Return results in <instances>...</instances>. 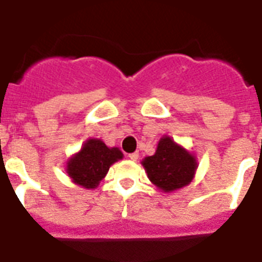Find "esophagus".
I'll return each instance as SVG.
<instances>
[{"mask_svg":"<svg viewBox=\"0 0 262 262\" xmlns=\"http://www.w3.org/2000/svg\"><path fill=\"white\" fill-rule=\"evenodd\" d=\"M127 158L135 162V160L139 159V154H137V152H133V154H129V155H127Z\"/></svg>","mask_w":262,"mask_h":262,"instance_id":"1","label":"esophagus"}]
</instances>
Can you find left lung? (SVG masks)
Listing matches in <instances>:
<instances>
[{
	"label": "left lung",
	"instance_id": "left-lung-1",
	"mask_svg": "<svg viewBox=\"0 0 262 262\" xmlns=\"http://www.w3.org/2000/svg\"><path fill=\"white\" fill-rule=\"evenodd\" d=\"M143 166L151 182L164 191L186 186L197 168L194 158L170 137L160 140L155 155L145 158Z\"/></svg>",
	"mask_w": 262,
	"mask_h": 262
}]
</instances>
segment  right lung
Returning <instances> with one entry per match:
<instances>
[{
    "mask_svg": "<svg viewBox=\"0 0 262 262\" xmlns=\"http://www.w3.org/2000/svg\"><path fill=\"white\" fill-rule=\"evenodd\" d=\"M119 159H122V152L118 148H108L100 140L91 139L84 144L81 151L68 162L67 172L73 182L91 189L98 186L111 164Z\"/></svg>",
    "mask_w": 262,
    "mask_h": 262,
    "instance_id": "right-lung-1",
    "label": "right lung"
}]
</instances>
